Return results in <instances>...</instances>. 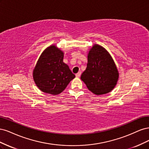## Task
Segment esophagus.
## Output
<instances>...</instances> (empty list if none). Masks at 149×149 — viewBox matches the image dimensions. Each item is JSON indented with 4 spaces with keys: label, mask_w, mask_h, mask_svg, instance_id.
<instances>
[{
    "label": "esophagus",
    "mask_w": 149,
    "mask_h": 149,
    "mask_svg": "<svg viewBox=\"0 0 149 149\" xmlns=\"http://www.w3.org/2000/svg\"><path fill=\"white\" fill-rule=\"evenodd\" d=\"M81 74V71H79L78 73H76V77L79 78V77H80Z\"/></svg>",
    "instance_id": "esophagus-1"
}]
</instances>
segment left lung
<instances>
[{"instance_id": "obj_1", "label": "left lung", "mask_w": 149, "mask_h": 149, "mask_svg": "<svg viewBox=\"0 0 149 149\" xmlns=\"http://www.w3.org/2000/svg\"><path fill=\"white\" fill-rule=\"evenodd\" d=\"M118 78V69L109 53L101 46L94 45L89 52L87 68L81 79L89 91L101 95L113 89Z\"/></svg>"}]
</instances>
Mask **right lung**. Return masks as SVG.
I'll list each match as a JSON object with an SVG mask.
<instances>
[{
	"label": "right lung",
	"mask_w": 149,
	"mask_h": 149,
	"mask_svg": "<svg viewBox=\"0 0 149 149\" xmlns=\"http://www.w3.org/2000/svg\"><path fill=\"white\" fill-rule=\"evenodd\" d=\"M63 52L56 47L47 48L33 70V79L42 91L56 95L64 91L75 75L63 63Z\"/></svg>",
	"instance_id": "add662e5"
}]
</instances>
